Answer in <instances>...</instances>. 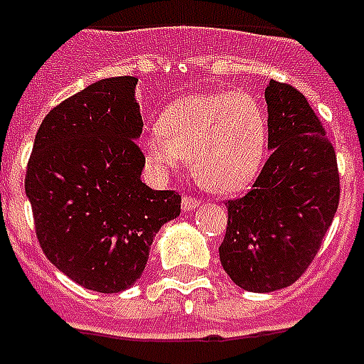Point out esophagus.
I'll return each instance as SVG.
<instances>
[{
	"label": "esophagus",
	"mask_w": 364,
	"mask_h": 364,
	"mask_svg": "<svg viewBox=\"0 0 364 364\" xmlns=\"http://www.w3.org/2000/svg\"><path fill=\"white\" fill-rule=\"evenodd\" d=\"M201 203L198 198H192V196H186L184 199H182V209L184 211H192V209H196L198 205Z\"/></svg>",
	"instance_id": "34e87169"
}]
</instances>
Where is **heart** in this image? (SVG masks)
<instances>
[{
	"label": "heart",
	"instance_id": "b5f03b06",
	"mask_svg": "<svg viewBox=\"0 0 364 364\" xmlns=\"http://www.w3.org/2000/svg\"><path fill=\"white\" fill-rule=\"evenodd\" d=\"M264 144L263 111L244 92L174 101L163 111L159 130L141 140L147 161L159 168H176L192 159L196 178L213 192H236L250 184Z\"/></svg>",
	"mask_w": 364,
	"mask_h": 364
}]
</instances>
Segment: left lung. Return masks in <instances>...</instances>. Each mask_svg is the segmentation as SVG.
<instances>
[{"label":"left lung","mask_w":364,"mask_h":364,"mask_svg":"<svg viewBox=\"0 0 364 364\" xmlns=\"http://www.w3.org/2000/svg\"><path fill=\"white\" fill-rule=\"evenodd\" d=\"M264 100L272 153L250 192L228 199L218 247L232 282L259 294L286 288L309 269L340 203L334 146L305 95L270 80Z\"/></svg>","instance_id":"1"}]
</instances>
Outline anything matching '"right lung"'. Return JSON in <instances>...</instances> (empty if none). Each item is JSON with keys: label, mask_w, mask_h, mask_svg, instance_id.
Returning a JSON list of instances; mask_svg holds the SVG:
<instances>
[{"label": "right lung", "mask_w": 364, "mask_h": 364, "mask_svg": "<svg viewBox=\"0 0 364 364\" xmlns=\"http://www.w3.org/2000/svg\"><path fill=\"white\" fill-rule=\"evenodd\" d=\"M136 84L134 76L97 80L51 109L24 176L46 257L100 294H119L140 278L153 237L182 203L178 192L140 180Z\"/></svg>", "instance_id": "add662e5"}]
</instances>
